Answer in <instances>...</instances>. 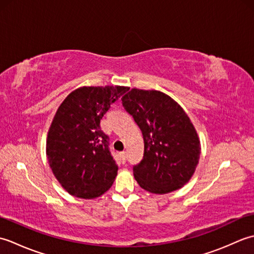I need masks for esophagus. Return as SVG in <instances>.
<instances>
[{"label":"esophagus","mask_w":254,"mask_h":254,"mask_svg":"<svg viewBox=\"0 0 254 254\" xmlns=\"http://www.w3.org/2000/svg\"><path fill=\"white\" fill-rule=\"evenodd\" d=\"M120 159H121V161L122 163L124 164L127 161V153L126 152H121L120 153Z\"/></svg>","instance_id":"34e87169"}]
</instances>
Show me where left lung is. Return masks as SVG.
Here are the masks:
<instances>
[{"label":"left lung","mask_w":254,"mask_h":254,"mask_svg":"<svg viewBox=\"0 0 254 254\" xmlns=\"http://www.w3.org/2000/svg\"><path fill=\"white\" fill-rule=\"evenodd\" d=\"M121 100L143 134V159L133 168L139 187L155 194L179 190L190 181L201 154L190 118L159 90L132 88Z\"/></svg>","instance_id":"1"}]
</instances>
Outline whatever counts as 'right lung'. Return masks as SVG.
I'll use <instances>...</instances> for the list:
<instances>
[{
	"label": "right lung",
	"instance_id": "1",
	"mask_svg": "<svg viewBox=\"0 0 254 254\" xmlns=\"http://www.w3.org/2000/svg\"><path fill=\"white\" fill-rule=\"evenodd\" d=\"M127 90L126 86H83L58 108L48 131L46 153L53 175L71 195L96 198L113 185L118 166L100 120Z\"/></svg>",
	"mask_w": 254,
	"mask_h": 254
}]
</instances>
